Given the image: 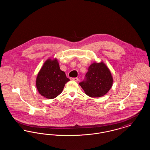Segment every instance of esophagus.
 <instances>
[{
    "label": "esophagus",
    "mask_w": 150,
    "mask_h": 150,
    "mask_svg": "<svg viewBox=\"0 0 150 150\" xmlns=\"http://www.w3.org/2000/svg\"><path fill=\"white\" fill-rule=\"evenodd\" d=\"M70 80L75 81H79V79L78 78H71Z\"/></svg>",
    "instance_id": "obj_1"
}]
</instances>
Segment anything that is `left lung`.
Returning a JSON list of instances; mask_svg holds the SVG:
<instances>
[{
	"label": "left lung",
	"instance_id": "1",
	"mask_svg": "<svg viewBox=\"0 0 150 150\" xmlns=\"http://www.w3.org/2000/svg\"><path fill=\"white\" fill-rule=\"evenodd\" d=\"M111 72L103 62L93 63L88 68L84 80L79 85L86 95L91 97L103 96L112 86Z\"/></svg>",
	"mask_w": 150,
	"mask_h": 150
}]
</instances>
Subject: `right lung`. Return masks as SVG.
I'll return each instance as SVG.
<instances>
[{
	"instance_id": "right-lung-1",
	"label": "right lung",
	"mask_w": 150,
	"mask_h": 150,
	"mask_svg": "<svg viewBox=\"0 0 150 150\" xmlns=\"http://www.w3.org/2000/svg\"><path fill=\"white\" fill-rule=\"evenodd\" d=\"M69 81L70 79L61 70L57 59H48L38 74L36 86L42 96L53 99L62 93L65 84Z\"/></svg>"
}]
</instances>
